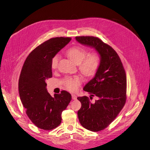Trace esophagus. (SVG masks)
<instances>
[{
    "instance_id": "obj_1",
    "label": "esophagus",
    "mask_w": 150,
    "mask_h": 150,
    "mask_svg": "<svg viewBox=\"0 0 150 150\" xmlns=\"http://www.w3.org/2000/svg\"><path fill=\"white\" fill-rule=\"evenodd\" d=\"M72 98L73 100H76L77 97H76V95H75V94H72Z\"/></svg>"
}]
</instances>
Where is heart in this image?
Masks as SVG:
<instances>
[{
	"instance_id": "obj_1",
	"label": "heart",
	"mask_w": 150,
	"mask_h": 150,
	"mask_svg": "<svg viewBox=\"0 0 150 150\" xmlns=\"http://www.w3.org/2000/svg\"><path fill=\"white\" fill-rule=\"evenodd\" d=\"M68 57L73 62L79 64L80 72L86 76H92L95 75L100 65V57L96 53L88 54V51L80 46H74L70 48L67 52ZM59 56L56 54L51 61V67L52 69L57 67ZM66 88L70 91H76L80 87L82 79L80 77L75 76L68 78L65 80Z\"/></svg>"
}]
</instances>
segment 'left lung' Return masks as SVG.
Instances as JSON below:
<instances>
[{
  "label": "left lung",
  "mask_w": 150,
  "mask_h": 150,
  "mask_svg": "<svg viewBox=\"0 0 150 150\" xmlns=\"http://www.w3.org/2000/svg\"><path fill=\"white\" fill-rule=\"evenodd\" d=\"M81 44L95 49L100 56V65L95 76L85 85L91 94L77 99L81 103L78 117L83 127L91 131L105 129L117 117L127 100V76L117 52L100 39L94 36H76ZM98 99L92 103V97Z\"/></svg>",
  "instance_id": "left-lung-1"
}]
</instances>
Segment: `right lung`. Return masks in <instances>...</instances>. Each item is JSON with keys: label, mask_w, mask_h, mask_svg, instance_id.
Wrapping results in <instances>:
<instances>
[{"label": "right lung", "mask_w": 150, "mask_h": 150, "mask_svg": "<svg viewBox=\"0 0 150 150\" xmlns=\"http://www.w3.org/2000/svg\"><path fill=\"white\" fill-rule=\"evenodd\" d=\"M70 40L69 37H56L45 41L28 54L21 70L18 84L21 102L30 120L42 129L58 127L62 112L72 100L70 93L66 91L52 97L45 83L52 77V59Z\"/></svg>", "instance_id": "right-lung-1"}]
</instances>
